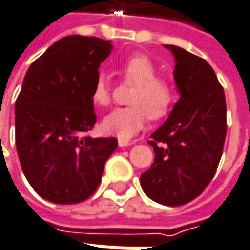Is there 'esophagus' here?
I'll return each instance as SVG.
<instances>
[{
    "mask_svg": "<svg viewBox=\"0 0 250 250\" xmlns=\"http://www.w3.org/2000/svg\"><path fill=\"white\" fill-rule=\"evenodd\" d=\"M133 142H130V140H125V139H120L118 140V145H120V147H126V146H130Z\"/></svg>",
    "mask_w": 250,
    "mask_h": 250,
    "instance_id": "34e87169",
    "label": "esophagus"
}]
</instances>
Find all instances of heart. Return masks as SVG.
Segmentation results:
<instances>
[{
  "mask_svg": "<svg viewBox=\"0 0 250 250\" xmlns=\"http://www.w3.org/2000/svg\"><path fill=\"white\" fill-rule=\"evenodd\" d=\"M125 81L133 83L128 103L130 105L110 112L101 128L120 139H130L145 128L149 118L159 120L167 115L174 103V87L166 78L157 76L159 69L149 55L136 53L118 63ZM91 101L99 107L111 103V87L105 76L99 75L91 87Z\"/></svg>",
  "mask_w": 250,
  "mask_h": 250,
  "instance_id": "heart-1",
  "label": "heart"
}]
</instances>
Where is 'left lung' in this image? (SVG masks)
<instances>
[{
    "mask_svg": "<svg viewBox=\"0 0 250 250\" xmlns=\"http://www.w3.org/2000/svg\"><path fill=\"white\" fill-rule=\"evenodd\" d=\"M174 78L181 97L149 143L151 167L140 175L145 193L166 206L197 197L216 174L227 135L224 89L206 60L177 45Z\"/></svg>",
    "mask_w": 250,
    "mask_h": 250,
    "instance_id": "obj_1",
    "label": "left lung"
}]
</instances>
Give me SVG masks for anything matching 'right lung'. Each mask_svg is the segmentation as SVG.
Returning <instances> with one entry per match:
<instances>
[{
    "label": "right lung",
    "mask_w": 250,
    "mask_h": 250,
    "mask_svg": "<svg viewBox=\"0 0 250 250\" xmlns=\"http://www.w3.org/2000/svg\"><path fill=\"white\" fill-rule=\"evenodd\" d=\"M108 40L68 36L54 43L26 73L15 104V138L24 177L57 205L83 202L96 192L115 138L86 135L96 124L91 87Z\"/></svg>",
    "instance_id": "1"
}]
</instances>
